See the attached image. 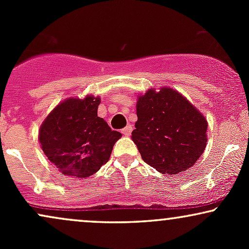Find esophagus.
<instances>
[{"label": "esophagus", "instance_id": "1", "mask_svg": "<svg viewBox=\"0 0 249 249\" xmlns=\"http://www.w3.org/2000/svg\"><path fill=\"white\" fill-rule=\"evenodd\" d=\"M131 132H132V126H131V125H128V126H126L122 130V133L124 134V136H127V137L131 136Z\"/></svg>", "mask_w": 249, "mask_h": 249}]
</instances>
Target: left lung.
<instances>
[{"instance_id": "left-lung-1", "label": "left lung", "mask_w": 249, "mask_h": 249, "mask_svg": "<svg viewBox=\"0 0 249 249\" xmlns=\"http://www.w3.org/2000/svg\"><path fill=\"white\" fill-rule=\"evenodd\" d=\"M132 141L142 160L160 173L193 166L207 144V122L178 91L150 89L137 102Z\"/></svg>"}]
</instances>
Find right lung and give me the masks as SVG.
Wrapping results in <instances>:
<instances>
[{"label": "right lung", "mask_w": 249, "mask_h": 249, "mask_svg": "<svg viewBox=\"0 0 249 249\" xmlns=\"http://www.w3.org/2000/svg\"><path fill=\"white\" fill-rule=\"evenodd\" d=\"M101 98H68L58 104L39 128L38 139L58 171L75 178L92 176L107 164L122 137L97 116Z\"/></svg>", "instance_id": "1"}]
</instances>
